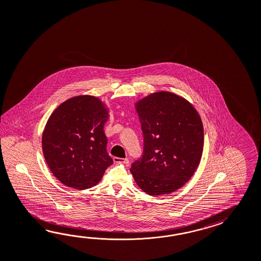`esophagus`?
Instances as JSON below:
<instances>
[{
    "mask_svg": "<svg viewBox=\"0 0 261 261\" xmlns=\"http://www.w3.org/2000/svg\"><path fill=\"white\" fill-rule=\"evenodd\" d=\"M115 163H121V164H128L129 160L127 159H120V158H114L113 159Z\"/></svg>",
    "mask_w": 261,
    "mask_h": 261,
    "instance_id": "34e87169",
    "label": "esophagus"
}]
</instances>
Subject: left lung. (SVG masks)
I'll return each mask as SVG.
<instances>
[{
    "instance_id": "obj_1",
    "label": "left lung",
    "mask_w": 261,
    "mask_h": 261,
    "mask_svg": "<svg viewBox=\"0 0 261 261\" xmlns=\"http://www.w3.org/2000/svg\"><path fill=\"white\" fill-rule=\"evenodd\" d=\"M144 137L142 158L130 172L147 194H170L194 174L203 149V127L197 110L188 100L159 91L135 103Z\"/></svg>"
}]
</instances>
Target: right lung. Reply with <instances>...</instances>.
Listing matches in <instances>:
<instances>
[{"label": "right lung", "mask_w": 261, "mask_h": 261, "mask_svg": "<svg viewBox=\"0 0 261 261\" xmlns=\"http://www.w3.org/2000/svg\"><path fill=\"white\" fill-rule=\"evenodd\" d=\"M108 108L95 96H74L51 113L42 133V152L51 173L69 188L86 190L102 179L113 160L103 126Z\"/></svg>", "instance_id": "obj_1"}]
</instances>
